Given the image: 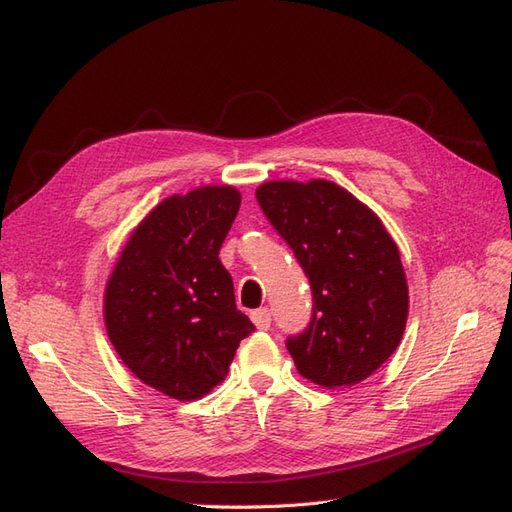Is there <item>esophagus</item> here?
Here are the masks:
<instances>
[{
	"label": "esophagus",
	"instance_id": "esophagus-1",
	"mask_svg": "<svg viewBox=\"0 0 512 512\" xmlns=\"http://www.w3.org/2000/svg\"><path fill=\"white\" fill-rule=\"evenodd\" d=\"M252 322L256 324L258 331H267L271 327V312L267 307H260L252 312Z\"/></svg>",
	"mask_w": 512,
	"mask_h": 512
}]
</instances>
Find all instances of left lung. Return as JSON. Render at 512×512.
I'll return each mask as SVG.
<instances>
[{
	"label": "left lung",
	"instance_id": "8db88e82",
	"mask_svg": "<svg viewBox=\"0 0 512 512\" xmlns=\"http://www.w3.org/2000/svg\"><path fill=\"white\" fill-rule=\"evenodd\" d=\"M256 198L312 284L309 327L286 342L294 365L322 389L359 384L406 331L397 243L374 211L327 179L267 181Z\"/></svg>",
	"mask_w": 512,
	"mask_h": 512
}]
</instances>
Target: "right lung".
Here are the masks:
<instances>
[{"label":"right lung","instance_id":"obj_1","mask_svg":"<svg viewBox=\"0 0 512 512\" xmlns=\"http://www.w3.org/2000/svg\"><path fill=\"white\" fill-rule=\"evenodd\" d=\"M239 205L232 185L164 198L132 230L106 282L104 324L121 361L179 401L218 386L254 331L220 262Z\"/></svg>","mask_w":512,"mask_h":512}]
</instances>
